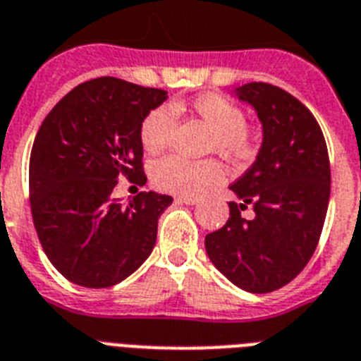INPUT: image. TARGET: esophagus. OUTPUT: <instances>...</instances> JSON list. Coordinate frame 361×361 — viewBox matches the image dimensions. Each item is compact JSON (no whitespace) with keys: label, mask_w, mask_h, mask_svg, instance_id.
<instances>
[{"label":"esophagus","mask_w":361,"mask_h":361,"mask_svg":"<svg viewBox=\"0 0 361 361\" xmlns=\"http://www.w3.org/2000/svg\"><path fill=\"white\" fill-rule=\"evenodd\" d=\"M176 202H181V204H187V205H195L198 204V196H178Z\"/></svg>","instance_id":"esophagus-1"}]
</instances>
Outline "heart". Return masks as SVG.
<instances>
[{
    "instance_id": "1",
    "label": "heart",
    "mask_w": 361,
    "mask_h": 361,
    "mask_svg": "<svg viewBox=\"0 0 361 361\" xmlns=\"http://www.w3.org/2000/svg\"><path fill=\"white\" fill-rule=\"evenodd\" d=\"M192 110L213 128L209 148L233 157H244L253 148V130L244 121V111L222 95L205 93L192 101ZM178 123V110L171 102L157 106L141 123L139 137L148 152H159L166 147ZM224 166L216 159H189L169 154L152 163L150 178L156 189L172 195H198L224 180Z\"/></svg>"
}]
</instances>
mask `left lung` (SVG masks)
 I'll return each instance as SVG.
<instances>
[{"instance_id":"left-lung-1","label":"left lung","mask_w":361,"mask_h":361,"mask_svg":"<svg viewBox=\"0 0 361 361\" xmlns=\"http://www.w3.org/2000/svg\"><path fill=\"white\" fill-rule=\"evenodd\" d=\"M255 108L262 145L255 163L229 189V220L205 237V251L238 288H283L308 264L319 242L330 198V163L316 117L288 92L266 82L235 90ZM250 204L251 219L241 216Z\"/></svg>"}]
</instances>
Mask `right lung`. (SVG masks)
<instances>
[{
    "label": "right lung",
    "mask_w": 361,
    "mask_h": 361,
    "mask_svg": "<svg viewBox=\"0 0 361 361\" xmlns=\"http://www.w3.org/2000/svg\"><path fill=\"white\" fill-rule=\"evenodd\" d=\"M165 99L157 87L93 78L62 97L36 134L32 222L51 264L78 286H114L152 253L171 196L148 190L123 205L111 192L121 178L147 183L139 128Z\"/></svg>",
    "instance_id": "right-lung-1"
}]
</instances>
